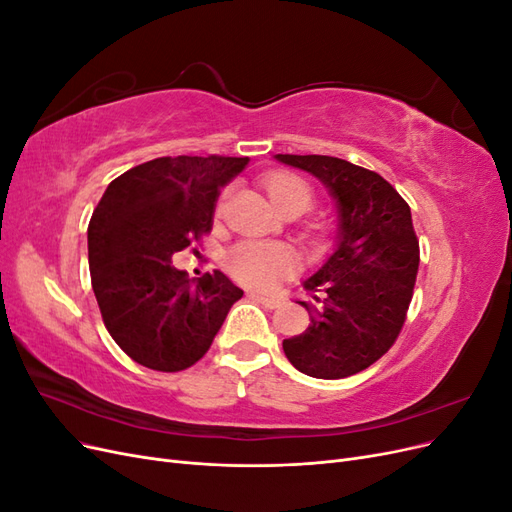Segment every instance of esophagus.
Segmentation results:
<instances>
[{
    "mask_svg": "<svg viewBox=\"0 0 512 512\" xmlns=\"http://www.w3.org/2000/svg\"><path fill=\"white\" fill-rule=\"evenodd\" d=\"M250 297H252L254 301H258V303L265 305L267 309H275V307H280V305H282V299H280V297H271V294H262V292H250Z\"/></svg>",
    "mask_w": 512,
    "mask_h": 512,
    "instance_id": "obj_1",
    "label": "esophagus"
}]
</instances>
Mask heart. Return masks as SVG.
<instances>
[{
	"mask_svg": "<svg viewBox=\"0 0 512 512\" xmlns=\"http://www.w3.org/2000/svg\"><path fill=\"white\" fill-rule=\"evenodd\" d=\"M265 185L280 211H305L312 203V188L299 175L275 173L267 177ZM294 265H297V260H294V254L286 245L267 241H243L232 247L226 256L228 271L239 282L254 288H273L277 282L284 280Z\"/></svg>",
	"mask_w": 512,
	"mask_h": 512,
	"instance_id": "obj_1",
	"label": "heart"
}]
</instances>
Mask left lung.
<instances>
[{
    "mask_svg": "<svg viewBox=\"0 0 512 512\" xmlns=\"http://www.w3.org/2000/svg\"><path fill=\"white\" fill-rule=\"evenodd\" d=\"M277 162L305 170L329 190L337 209V243L303 288L309 327L284 339L301 374L339 380L359 374L393 346L404 327L418 271L412 213L374 170L331 156H290Z\"/></svg>",
    "mask_w": 512,
    "mask_h": 512,
    "instance_id": "8db88e82",
    "label": "left lung"
}]
</instances>
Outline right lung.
<instances>
[{
    "mask_svg": "<svg viewBox=\"0 0 512 512\" xmlns=\"http://www.w3.org/2000/svg\"><path fill=\"white\" fill-rule=\"evenodd\" d=\"M247 162L158 158L108 183L87 228L89 273L106 329L132 361L192 367L243 297L222 271L188 280L173 254L207 235L220 190Z\"/></svg>",
    "mask_w": 512,
    "mask_h": 512,
    "instance_id": "right-lung-1",
    "label": "right lung"
}]
</instances>
